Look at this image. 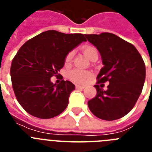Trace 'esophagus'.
Masks as SVG:
<instances>
[{"mask_svg":"<svg viewBox=\"0 0 152 152\" xmlns=\"http://www.w3.org/2000/svg\"><path fill=\"white\" fill-rule=\"evenodd\" d=\"M84 88H85V86L78 85V84L76 85V89H84Z\"/></svg>","mask_w":152,"mask_h":152,"instance_id":"34e87169","label":"esophagus"}]
</instances>
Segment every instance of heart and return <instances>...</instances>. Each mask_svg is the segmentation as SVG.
Listing matches in <instances>:
<instances>
[{
  "label": "heart",
  "mask_w": 152,
  "mask_h": 152,
  "mask_svg": "<svg viewBox=\"0 0 152 152\" xmlns=\"http://www.w3.org/2000/svg\"><path fill=\"white\" fill-rule=\"evenodd\" d=\"M81 49L84 52V56L91 61H92V59L95 56H98L97 50L94 46L86 45H84ZM72 58H73V52H71L65 57V59H64L65 64H69L72 61ZM68 77L74 82L84 83L85 82L87 79L91 77V73L89 72H85V71H81V70L74 69L69 72Z\"/></svg>",
  "instance_id": "heart-1"
}]
</instances>
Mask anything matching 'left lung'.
Segmentation results:
<instances>
[{"label": "left lung", "mask_w": 152, "mask_h": 152, "mask_svg": "<svg viewBox=\"0 0 152 152\" xmlns=\"http://www.w3.org/2000/svg\"><path fill=\"white\" fill-rule=\"evenodd\" d=\"M84 36L99 51L103 64L94 85L96 95L88 101V107L101 119H120L132 110L142 93L145 80L144 61L133 45L115 34ZM107 81L110 84L103 91V85L98 84Z\"/></svg>", "instance_id": "obj_1"}]
</instances>
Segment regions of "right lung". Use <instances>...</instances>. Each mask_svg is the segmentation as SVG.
<instances>
[{"instance_id": "right-lung-1", "label": "right lung", "mask_w": 152, "mask_h": 152, "mask_svg": "<svg viewBox=\"0 0 152 152\" xmlns=\"http://www.w3.org/2000/svg\"><path fill=\"white\" fill-rule=\"evenodd\" d=\"M86 41L81 33L48 30L28 40L19 49L12 61L10 77L16 97L28 113L50 119L66 109L75 84L64 80L53 84L50 78L58 76L67 55Z\"/></svg>"}]
</instances>
